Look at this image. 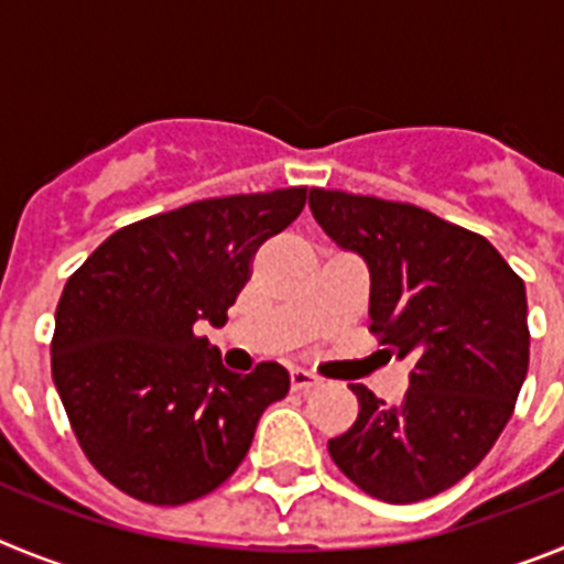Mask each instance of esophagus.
Here are the masks:
<instances>
[{"instance_id": "obj_1", "label": "esophagus", "mask_w": 564, "mask_h": 564, "mask_svg": "<svg viewBox=\"0 0 564 564\" xmlns=\"http://www.w3.org/2000/svg\"><path fill=\"white\" fill-rule=\"evenodd\" d=\"M318 383H322V378L318 376H313V372H307V370H291V387L296 392H311L313 387H318Z\"/></svg>"}]
</instances>
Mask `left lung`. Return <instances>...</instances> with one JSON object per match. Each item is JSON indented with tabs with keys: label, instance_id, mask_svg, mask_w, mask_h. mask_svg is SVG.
<instances>
[{
	"label": "left lung",
	"instance_id": "1",
	"mask_svg": "<svg viewBox=\"0 0 564 564\" xmlns=\"http://www.w3.org/2000/svg\"><path fill=\"white\" fill-rule=\"evenodd\" d=\"M311 212L370 271V330L412 361L398 406L350 383L361 410L327 449L378 500H430L477 468L514 412L525 285L486 237L417 206L311 188Z\"/></svg>",
	"mask_w": 564,
	"mask_h": 564
}]
</instances>
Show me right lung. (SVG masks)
I'll return each instance as SVG.
<instances>
[{"mask_svg": "<svg viewBox=\"0 0 564 564\" xmlns=\"http://www.w3.org/2000/svg\"><path fill=\"white\" fill-rule=\"evenodd\" d=\"M307 188L188 203L115 231L64 285L53 383L89 463L129 497L183 506L237 471L285 367H223L197 336L223 327L257 248L305 208Z\"/></svg>", "mask_w": 564, "mask_h": 564, "instance_id": "obj_1", "label": "right lung"}]
</instances>
